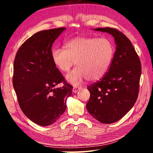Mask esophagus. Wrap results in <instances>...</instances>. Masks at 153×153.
<instances>
[{
  "label": "esophagus",
  "instance_id": "34e87169",
  "mask_svg": "<svg viewBox=\"0 0 153 153\" xmlns=\"http://www.w3.org/2000/svg\"><path fill=\"white\" fill-rule=\"evenodd\" d=\"M79 88H80V87H77V86H74V87L73 88V92L76 93V92H77V90H78Z\"/></svg>",
  "mask_w": 153,
  "mask_h": 153
}]
</instances>
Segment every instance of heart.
I'll use <instances>...</instances> for the list:
<instances>
[{"label":"heart","mask_w":153,"mask_h":153,"mask_svg":"<svg viewBox=\"0 0 153 153\" xmlns=\"http://www.w3.org/2000/svg\"><path fill=\"white\" fill-rule=\"evenodd\" d=\"M113 56V46L107 38H73L65 43L64 48H53L51 52L52 61L59 71L67 73L74 63L77 66L66 76L73 84L86 78H101L109 69Z\"/></svg>","instance_id":"1"}]
</instances>
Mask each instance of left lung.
I'll return each mask as SVG.
<instances>
[{"mask_svg":"<svg viewBox=\"0 0 153 153\" xmlns=\"http://www.w3.org/2000/svg\"><path fill=\"white\" fill-rule=\"evenodd\" d=\"M94 30L112 35L116 50L105 76L87 87L90 97L86 108L96 120L110 124L122 118L135 104L139 92L141 63L131 41L122 32L111 27Z\"/></svg>","mask_w":153,"mask_h":153,"instance_id":"obj_1","label":"left lung"}]
</instances>
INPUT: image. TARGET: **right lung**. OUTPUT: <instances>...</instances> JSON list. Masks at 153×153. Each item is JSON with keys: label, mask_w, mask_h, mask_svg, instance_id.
I'll use <instances>...</instances> for the list:
<instances>
[{"label": "right lung", "mask_w": 153, "mask_h": 153, "mask_svg": "<svg viewBox=\"0 0 153 153\" xmlns=\"http://www.w3.org/2000/svg\"><path fill=\"white\" fill-rule=\"evenodd\" d=\"M65 27L36 33L20 46L13 65V85L23 113L39 126L51 125L66 109L72 87L51 57L53 42ZM63 82L61 88L54 87Z\"/></svg>", "instance_id": "add662e5"}]
</instances>
